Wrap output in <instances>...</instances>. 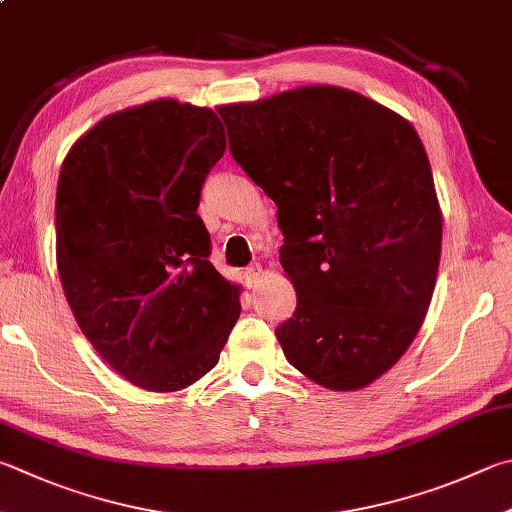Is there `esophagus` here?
<instances>
[{
	"instance_id": "34e87169",
	"label": "esophagus",
	"mask_w": 512,
	"mask_h": 512,
	"mask_svg": "<svg viewBox=\"0 0 512 512\" xmlns=\"http://www.w3.org/2000/svg\"><path fill=\"white\" fill-rule=\"evenodd\" d=\"M259 275H262V266H259V264L248 266L246 271H244L246 286H255V284H257V280H259Z\"/></svg>"
}]
</instances>
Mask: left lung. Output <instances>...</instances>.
I'll return each instance as SVG.
<instances>
[{
    "mask_svg": "<svg viewBox=\"0 0 512 512\" xmlns=\"http://www.w3.org/2000/svg\"><path fill=\"white\" fill-rule=\"evenodd\" d=\"M230 154L277 206L293 318L286 360L336 392L374 383L412 345L441 257V208L414 127L340 87L219 107Z\"/></svg>",
    "mask_w": 512,
    "mask_h": 512,
    "instance_id": "obj_1",
    "label": "left lung"
}]
</instances>
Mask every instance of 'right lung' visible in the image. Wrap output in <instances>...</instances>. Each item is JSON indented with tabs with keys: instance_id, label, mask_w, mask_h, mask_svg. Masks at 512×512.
<instances>
[{
	"instance_id": "add662e5",
	"label": "right lung",
	"mask_w": 512,
	"mask_h": 512,
	"mask_svg": "<svg viewBox=\"0 0 512 512\" xmlns=\"http://www.w3.org/2000/svg\"><path fill=\"white\" fill-rule=\"evenodd\" d=\"M226 152L212 109L154 100L102 118L62 163L55 255L78 327L120 376L179 392L219 362L239 286L210 264L197 215Z\"/></svg>"
}]
</instances>
